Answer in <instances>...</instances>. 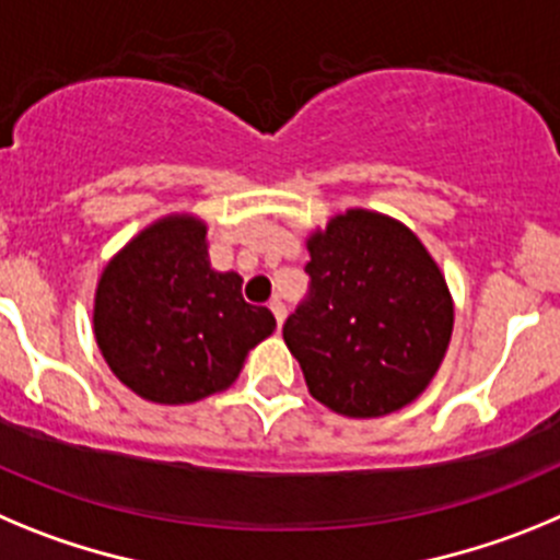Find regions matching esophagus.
Listing matches in <instances>:
<instances>
[{
	"label": "esophagus",
	"mask_w": 560,
	"mask_h": 560,
	"mask_svg": "<svg viewBox=\"0 0 560 560\" xmlns=\"http://www.w3.org/2000/svg\"><path fill=\"white\" fill-rule=\"evenodd\" d=\"M270 312H273V317H276V326L281 329V326H284V317H287V306L281 304L279 299H273L270 301Z\"/></svg>",
	"instance_id": "1"
}]
</instances>
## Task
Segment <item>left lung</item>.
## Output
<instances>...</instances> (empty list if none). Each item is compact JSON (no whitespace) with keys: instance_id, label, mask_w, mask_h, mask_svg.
<instances>
[{"instance_id":"8db88e82","label":"left lung","mask_w":560,"mask_h":560,"mask_svg":"<svg viewBox=\"0 0 560 560\" xmlns=\"http://www.w3.org/2000/svg\"><path fill=\"white\" fill-rule=\"evenodd\" d=\"M310 292L284 324L310 393L376 418L430 385L452 337L450 290L410 229L354 209L310 236Z\"/></svg>"}]
</instances>
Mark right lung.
<instances>
[{
	"label": "right lung",
	"instance_id": "obj_1",
	"mask_svg": "<svg viewBox=\"0 0 560 560\" xmlns=\"http://www.w3.org/2000/svg\"><path fill=\"white\" fill-rule=\"evenodd\" d=\"M276 329L243 279L206 261V225L167 218L130 240L97 284L94 335L122 385L159 405H186L236 380L245 354Z\"/></svg>",
	"mask_w": 560,
	"mask_h": 560
}]
</instances>
